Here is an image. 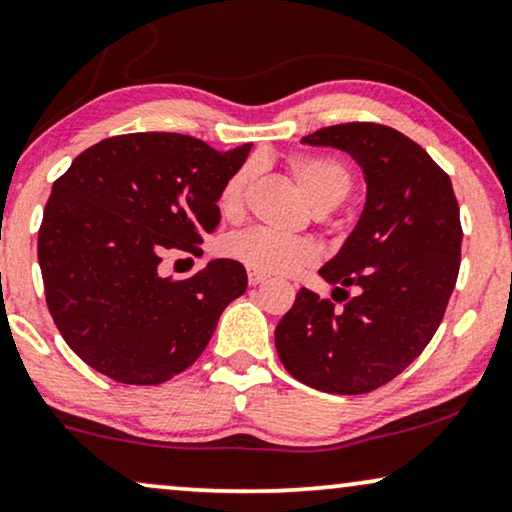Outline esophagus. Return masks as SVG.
<instances>
[{"label": "esophagus", "instance_id": "1", "mask_svg": "<svg viewBox=\"0 0 512 512\" xmlns=\"http://www.w3.org/2000/svg\"><path fill=\"white\" fill-rule=\"evenodd\" d=\"M248 281H250V286H260V283H264L267 281V276L264 274H260V271H248Z\"/></svg>", "mask_w": 512, "mask_h": 512}]
</instances>
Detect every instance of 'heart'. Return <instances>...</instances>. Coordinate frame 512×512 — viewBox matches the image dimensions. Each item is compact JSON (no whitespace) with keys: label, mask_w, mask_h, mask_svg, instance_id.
<instances>
[{"label":"heart","mask_w":512,"mask_h":512,"mask_svg":"<svg viewBox=\"0 0 512 512\" xmlns=\"http://www.w3.org/2000/svg\"><path fill=\"white\" fill-rule=\"evenodd\" d=\"M288 170L293 174L304 196L319 212L338 208L352 193L354 179L345 165L323 155H290ZM252 170L248 165L238 167L219 189L217 205L224 219H238L245 208V193H248ZM224 252L231 260L245 264L260 274H295L304 267L319 262L321 250L312 238L304 236H281L274 231L245 229L241 234L226 238Z\"/></svg>","instance_id":"1"}]
</instances>
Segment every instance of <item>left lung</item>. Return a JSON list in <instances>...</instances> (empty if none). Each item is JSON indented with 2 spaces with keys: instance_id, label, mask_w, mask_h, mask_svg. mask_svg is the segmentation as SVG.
I'll use <instances>...</instances> for the list:
<instances>
[{
  "instance_id": "left-lung-1",
  "label": "left lung",
  "mask_w": 512,
  "mask_h": 512,
  "mask_svg": "<svg viewBox=\"0 0 512 512\" xmlns=\"http://www.w3.org/2000/svg\"><path fill=\"white\" fill-rule=\"evenodd\" d=\"M302 144L352 155L366 203L338 255L319 269L345 304L302 288L278 321L276 352L314 390L366 394L397 378L442 323L461 267L454 186L425 148L375 122L323 127Z\"/></svg>"
}]
</instances>
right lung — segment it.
Wrapping results in <instances>:
<instances>
[{
    "instance_id": "1",
    "label": "right lung",
    "mask_w": 512,
    "mask_h": 512,
    "mask_svg": "<svg viewBox=\"0 0 512 512\" xmlns=\"http://www.w3.org/2000/svg\"><path fill=\"white\" fill-rule=\"evenodd\" d=\"M250 148L122 134L54 181L37 257L51 319L84 364L125 385H158L203 354L226 304L248 288L243 264L212 260L184 281L158 267L167 250L200 255L222 217L219 189Z\"/></svg>"
}]
</instances>
